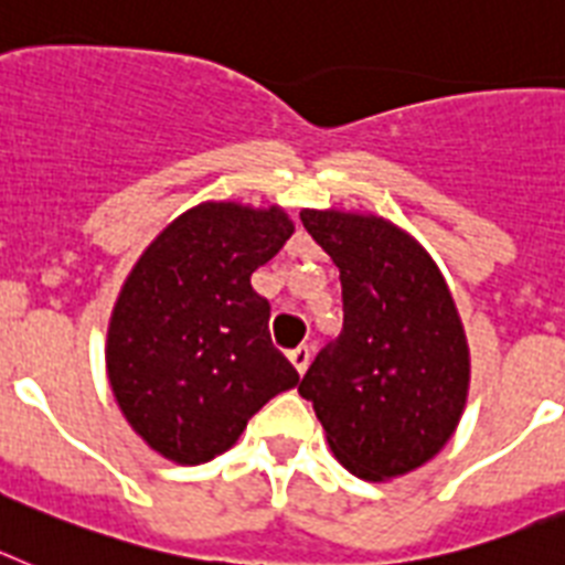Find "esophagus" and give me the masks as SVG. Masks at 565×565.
<instances>
[{
  "mask_svg": "<svg viewBox=\"0 0 565 565\" xmlns=\"http://www.w3.org/2000/svg\"><path fill=\"white\" fill-rule=\"evenodd\" d=\"M310 358H312L310 347H296V350L289 352V364L296 366L298 375H303V372H307V366H310Z\"/></svg>",
  "mask_w": 565,
  "mask_h": 565,
  "instance_id": "obj_1",
  "label": "esophagus"
}]
</instances>
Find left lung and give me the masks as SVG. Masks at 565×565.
Masks as SVG:
<instances>
[{
    "mask_svg": "<svg viewBox=\"0 0 565 565\" xmlns=\"http://www.w3.org/2000/svg\"><path fill=\"white\" fill-rule=\"evenodd\" d=\"M341 273L343 330L303 375L332 455L364 480H392L452 438L469 395L463 321L431 255L372 213L301 210Z\"/></svg>",
    "mask_w": 565,
    "mask_h": 565,
    "instance_id": "1",
    "label": "left lung"
}]
</instances>
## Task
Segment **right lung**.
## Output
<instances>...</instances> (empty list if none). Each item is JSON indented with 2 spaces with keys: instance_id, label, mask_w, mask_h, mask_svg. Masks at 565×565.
<instances>
[{
  "instance_id": "right-lung-1",
  "label": "right lung",
  "mask_w": 565,
  "mask_h": 565,
  "mask_svg": "<svg viewBox=\"0 0 565 565\" xmlns=\"http://www.w3.org/2000/svg\"><path fill=\"white\" fill-rule=\"evenodd\" d=\"M296 233L278 204L204 201L139 255L107 323V377L121 415L161 458L207 463L298 372L269 341L249 284Z\"/></svg>"
}]
</instances>
